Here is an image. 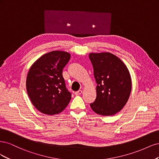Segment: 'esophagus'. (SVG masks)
I'll return each instance as SVG.
<instances>
[{"mask_svg": "<svg viewBox=\"0 0 159 159\" xmlns=\"http://www.w3.org/2000/svg\"><path fill=\"white\" fill-rule=\"evenodd\" d=\"M81 93H82V91H81V90H78V91H75V95H80Z\"/></svg>", "mask_w": 159, "mask_h": 159, "instance_id": "obj_1", "label": "esophagus"}]
</instances>
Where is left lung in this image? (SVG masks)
<instances>
[{"label":"left lung","instance_id":"1","mask_svg":"<svg viewBox=\"0 0 159 159\" xmlns=\"http://www.w3.org/2000/svg\"><path fill=\"white\" fill-rule=\"evenodd\" d=\"M89 57L97 83V97L90 103L91 108L103 116L116 114L127 103L131 91V75L127 66L109 52L91 53Z\"/></svg>","mask_w":159,"mask_h":159}]
</instances>
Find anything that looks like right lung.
<instances>
[{"label": "right lung", "instance_id": "obj_1", "mask_svg": "<svg viewBox=\"0 0 159 159\" xmlns=\"http://www.w3.org/2000/svg\"><path fill=\"white\" fill-rule=\"evenodd\" d=\"M70 59L63 51L43 55L32 64L26 78V90L32 104L46 115L61 112L70 102L71 93L66 88L62 71Z\"/></svg>", "mask_w": 159, "mask_h": 159}]
</instances>
